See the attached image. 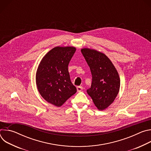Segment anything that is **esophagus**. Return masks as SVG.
<instances>
[{
    "label": "esophagus",
    "mask_w": 151,
    "mask_h": 151,
    "mask_svg": "<svg viewBox=\"0 0 151 151\" xmlns=\"http://www.w3.org/2000/svg\"><path fill=\"white\" fill-rule=\"evenodd\" d=\"M76 89H77L78 92H81L83 90V87H82V86H78V87H77Z\"/></svg>",
    "instance_id": "obj_1"
}]
</instances>
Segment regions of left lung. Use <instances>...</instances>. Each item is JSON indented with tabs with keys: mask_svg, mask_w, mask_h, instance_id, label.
I'll use <instances>...</instances> for the list:
<instances>
[{
	"mask_svg": "<svg viewBox=\"0 0 151 151\" xmlns=\"http://www.w3.org/2000/svg\"><path fill=\"white\" fill-rule=\"evenodd\" d=\"M81 51L92 74V83L87 93L97 108L103 111L114 102L119 93V74L111 60L104 53L87 48Z\"/></svg>",
	"mask_w": 151,
	"mask_h": 151,
	"instance_id": "8db88e82",
	"label": "left lung"
}]
</instances>
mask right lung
<instances>
[{
    "label": "right lung",
    "mask_w": 151,
    "mask_h": 151,
    "mask_svg": "<svg viewBox=\"0 0 151 151\" xmlns=\"http://www.w3.org/2000/svg\"><path fill=\"white\" fill-rule=\"evenodd\" d=\"M76 51L73 47H56L41 60L36 73L37 88L48 103L62 106L76 92L70 81L69 63Z\"/></svg>",
    "instance_id": "1"
}]
</instances>
